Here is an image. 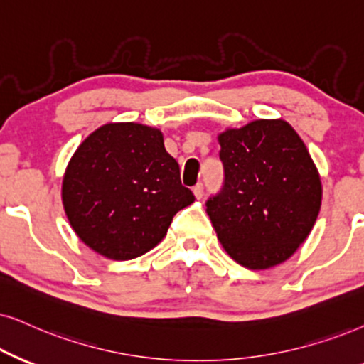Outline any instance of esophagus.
Here are the masks:
<instances>
[{
    "instance_id": "34e87169",
    "label": "esophagus",
    "mask_w": 364,
    "mask_h": 364,
    "mask_svg": "<svg viewBox=\"0 0 364 364\" xmlns=\"http://www.w3.org/2000/svg\"><path fill=\"white\" fill-rule=\"evenodd\" d=\"M193 193H195V196L200 200V198H203V193H205V186L203 183H196L195 186H193Z\"/></svg>"
}]
</instances>
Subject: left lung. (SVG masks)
<instances>
[{
  "instance_id": "8db88e82",
  "label": "left lung",
  "mask_w": 364,
  "mask_h": 364,
  "mask_svg": "<svg viewBox=\"0 0 364 364\" xmlns=\"http://www.w3.org/2000/svg\"><path fill=\"white\" fill-rule=\"evenodd\" d=\"M223 185L206 213L225 250L247 269L287 260L321 208V179L306 144L285 121H254L220 134Z\"/></svg>"
}]
</instances>
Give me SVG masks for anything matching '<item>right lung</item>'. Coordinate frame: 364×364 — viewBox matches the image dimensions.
I'll return each mask as SVG.
<instances>
[{
  "instance_id": "obj_1",
  "label": "right lung",
  "mask_w": 364,
  "mask_h": 364,
  "mask_svg": "<svg viewBox=\"0 0 364 364\" xmlns=\"http://www.w3.org/2000/svg\"><path fill=\"white\" fill-rule=\"evenodd\" d=\"M62 200L85 245L112 260L158 245L173 216L195 201L163 134L134 122L105 124L79 146L65 171Z\"/></svg>"
}]
</instances>
